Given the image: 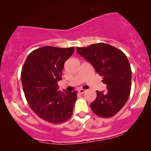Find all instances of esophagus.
<instances>
[{"label": "esophagus", "mask_w": 151, "mask_h": 151, "mask_svg": "<svg viewBox=\"0 0 151 151\" xmlns=\"http://www.w3.org/2000/svg\"><path fill=\"white\" fill-rule=\"evenodd\" d=\"M86 91V90H85V89H83V88H80V89L78 90V92H79L80 93L82 94V93H84Z\"/></svg>", "instance_id": "1"}]
</instances>
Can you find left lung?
I'll return each instance as SVG.
<instances>
[{"label":"left lung","instance_id":"1","mask_svg":"<svg viewBox=\"0 0 151 151\" xmlns=\"http://www.w3.org/2000/svg\"><path fill=\"white\" fill-rule=\"evenodd\" d=\"M77 52L91 64L106 84V93L97 91V98L90 106L95 114L108 118L124 106L131 88V69L127 55L116 47L97 43L77 47Z\"/></svg>","mask_w":151,"mask_h":151}]
</instances>
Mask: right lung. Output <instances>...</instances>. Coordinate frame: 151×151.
<instances>
[{
  "label": "right lung",
  "mask_w": 151,
  "mask_h": 151,
  "mask_svg": "<svg viewBox=\"0 0 151 151\" xmlns=\"http://www.w3.org/2000/svg\"><path fill=\"white\" fill-rule=\"evenodd\" d=\"M74 49L40 47L29 54L22 67L21 81L26 100L32 111L48 122H65L73 113L77 91L61 92L58 82Z\"/></svg>",
  "instance_id": "right-lung-1"
}]
</instances>
